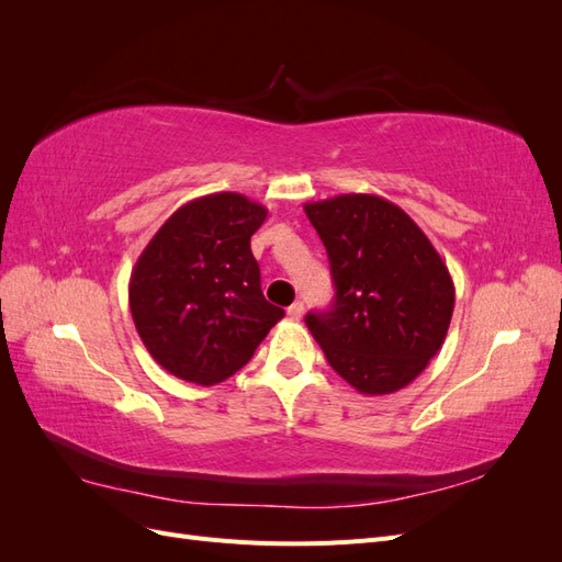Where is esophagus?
<instances>
[{
	"label": "esophagus",
	"mask_w": 562,
	"mask_h": 562,
	"mask_svg": "<svg viewBox=\"0 0 562 562\" xmlns=\"http://www.w3.org/2000/svg\"><path fill=\"white\" fill-rule=\"evenodd\" d=\"M302 314H304V304H302V302H293L291 307H288V316L295 318V321H300Z\"/></svg>",
	"instance_id": "esophagus-1"
}]
</instances>
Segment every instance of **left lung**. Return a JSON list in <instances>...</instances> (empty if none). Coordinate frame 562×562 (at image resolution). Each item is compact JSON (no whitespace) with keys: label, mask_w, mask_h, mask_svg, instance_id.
<instances>
[{"label":"left lung","mask_w":562,"mask_h":562,"mask_svg":"<svg viewBox=\"0 0 562 562\" xmlns=\"http://www.w3.org/2000/svg\"><path fill=\"white\" fill-rule=\"evenodd\" d=\"M304 213L335 281L333 307L304 323L356 391L394 394L446 342L454 310L450 271L415 220L378 194L310 201Z\"/></svg>","instance_id":"8db88e82"}]
</instances>
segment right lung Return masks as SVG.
Wrapping results in <instances>:
<instances>
[{"instance_id": "add662e5", "label": "right lung", "mask_w": 562, "mask_h": 562, "mask_svg": "<svg viewBox=\"0 0 562 562\" xmlns=\"http://www.w3.org/2000/svg\"><path fill=\"white\" fill-rule=\"evenodd\" d=\"M267 209L236 192L187 201L151 236L128 281L131 316L171 375L211 386L244 368L283 318L260 291L250 236Z\"/></svg>"}]
</instances>
